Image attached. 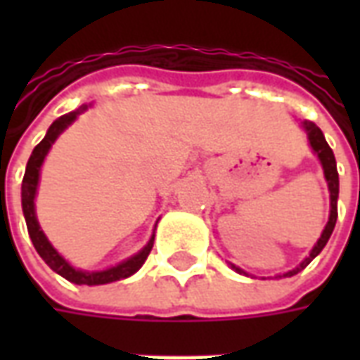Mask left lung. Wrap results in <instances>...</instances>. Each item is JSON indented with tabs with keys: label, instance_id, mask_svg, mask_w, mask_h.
<instances>
[{
	"label": "left lung",
	"instance_id": "1",
	"mask_svg": "<svg viewBox=\"0 0 360 360\" xmlns=\"http://www.w3.org/2000/svg\"><path fill=\"white\" fill-rule=\"evenodd\" d=\"M304 129H307V133H309V141H310V146L312 150L316 152L318 158H320V162H322V167H324V175H326V181H328V188H330V200H332V210H330V219H328V224H326L324 231L320 235V239L318 243L314 245V249L310 250L309 258H304V262H302L299 268H295V270L287 271L285 276H295L297 271H301L302 268H307V266L314 260V257L320 255V250L324 249L326 243L330 239V235H332L333 227H335V219H338V195H340V177H338V167H335V158H333V152L332 148L328 146V142H326L324 134L322 131L318 129L314 123H307L304 121ZM235 268V266H233ZM235 270L241 274L243 270L239 268H235Z\"/></svg>",
	"mask_w": 360,
	"mask_h": 360
}]
</instances>
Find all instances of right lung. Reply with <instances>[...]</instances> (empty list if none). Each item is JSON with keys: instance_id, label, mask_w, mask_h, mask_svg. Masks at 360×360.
Listing matches in <instances>:
<instances>
[{"instance_id": "add662e5", "label": "right lung", "mask_w": 360, "mask_h": 360, "mask_svg": "<svg viewBox=\"0 0 360 360\" xmlns=\"http://www.w3.org/2000/svg\"><path fill=\"white\" fill-rule=\"evenodd\" d=\"M77 115H79V111H71V113H65V115L56 119L50 129H48V133L42 139V142L32 150V154L28 158L27 172H25V177H22V193H20V196H22V214H25V219H27L28 235L32 239L34 249L38 250V255L44 258V262L50 266L51 270L58 271L59 276H63V278L69 279L71 283H77V285H102V283H111V281L133 276L134 271L144 264V260L148 258L152 245H154V237L150 239L148 245L139 255H134V257H131L125 262H121V264L103 271L75 270L73 266L65 262V258L59 257L58 250L53 249L50 241L46 239V235L42 233V229L38 226V219H36L34 214V196L36 187H38V177H40V165H42L44 158L48 154V150L53 144V141L59 136V133L67 125H71L77 119Z\"/></svg>"}]
</instances>
